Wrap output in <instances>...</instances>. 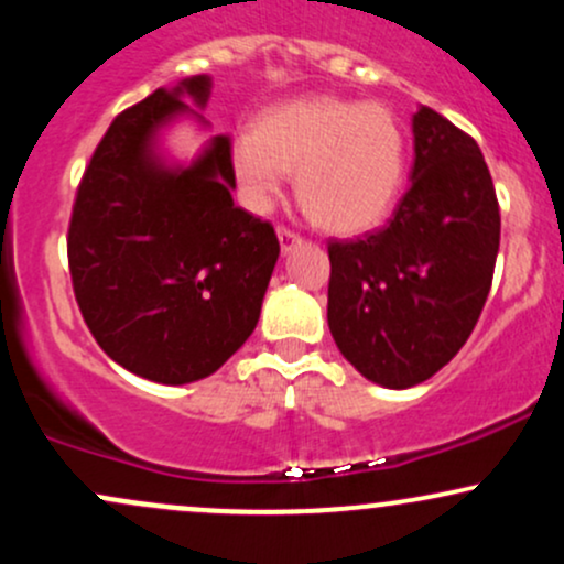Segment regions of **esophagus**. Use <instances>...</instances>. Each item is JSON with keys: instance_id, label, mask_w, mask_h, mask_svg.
<instances>
[{"instance_id": "34e87169", "label": "esophagus", "mask_w": 564, "mask_h": 564, "mask_svg": "<svg viewBox=\"0 0 564 564\" xmlns=\"http://www.w3.org/2000/svg\"><path fill=\"white\" fill-rule=\"evenodd\" d=\"M278 241H281V249H283V254H289L291 249H294L296 243H302V236L300 232H294V230H289V228H278Z\"/></svg>"}]
</instances>
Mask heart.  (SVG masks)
Listing matches in <instances>:
<instances>
[{
	"instance_id": "b5f03b06",
	"label": "heart",
	"mask_w": 564,
	"mask_h": 564,
	"mask_svg": "<svg viewBox=\"0 0 564 564\" xmlns=\"http://www.w3.org/2000/svg\"><path fill=\"white\" fill-rule=\"evenodd\" d=\"M232 172L254 209H268L294 174L302 209L334 236L379 228L405 177V134L381 102L300 97L257 116L230 145Z\"/></svg>"
}]
</instances>
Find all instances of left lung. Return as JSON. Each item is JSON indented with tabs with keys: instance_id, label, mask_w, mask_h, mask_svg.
Here are the masks:
<instances>
[{
	"instance_id": "obj_1",
	"label": "left lung",
	"mask_w": 564,
	"mask_h": 564,
	"mask_svg": "<svg viewBox=\"0 0 564 564\" xmlns=\"http://www.w3.org/2000/svg\"><path fill=\"white\" fill-rule=\"evenodd\" d=\"M411 187L390 223L328 243V328L368 381L422 384L451 364L488 300L501 238L480 145L445 116L413 113Z\"/></svg>"
}]
</instances>
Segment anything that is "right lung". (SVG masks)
I'll use <instances>...</instances> for the list:
<instances>
[{
	"instance_id": "add662e5",
	"label": "right lung",
	"mask_w": 564,
	"mask_h": 564,
	"mask_svg": "<svg viewBox=\"0 0 564 564\" xmlns=\"http://www.w3.org/2000/svg\"><path fill=\"white\" fill-rule=\"evenodd\" d=\"M206 74L161 87L113 119L76 191L68 270L108 358L159 384L215 373L249 339L281 254L273 225L232 204L230 138L191 166L156 153L161 127L204 116Z\"/></svg>"
}]
</instances>
